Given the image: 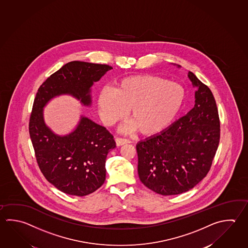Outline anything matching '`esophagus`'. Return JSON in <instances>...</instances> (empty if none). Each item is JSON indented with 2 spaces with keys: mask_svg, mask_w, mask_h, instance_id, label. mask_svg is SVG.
Segmentation results:
<instances>
[{
  "mask_svg": "<svg viewBox=\"0 0 248 248\" xmlns=\"http://www.w3.org/2000/svg\"><path fill=\"white\" fill-rule=\"evenodd\" d=\"M128 143H130V141L126 140V139H122V138H117L116 139V144H117V146L128 144Z\"/></svg>",
  "mask_w": 248,
  "mask_h": 248,
  "instance_id": "obj_1",
  "label": "esophagus"
}]
</instances>
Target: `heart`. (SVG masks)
Instances as JSON below:
<instances>
[{"label":"heart","instance_id":"b5f03b06","mask_svg":"<svg viewBox=\"0 0 248 248\" xmlns=\"http://www.w3.org/2000/svg\"><path fill=\"white\" fill-rule=\"evenodd\" d=\"M185 96V89L177 82L157 75H132L120 79L114 89H103L99 94V113L105 124L113 125L130 108L131 121L127 128L154 135L173 121Z\"/></svg>","mask_w":248,"mask_h":248}]
</instances>
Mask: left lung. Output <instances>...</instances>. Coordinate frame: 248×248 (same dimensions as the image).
<instances>
[{"mask_svg": "<svg viewBox=\"0 0 248 248\" xmlns=\"http://www.w3.org/2000/svg\"><path fill=\"white\" fill-rule=\"evenodd\" d=\"M196 104L172 125L136 146L141 183L163 196L191 189L209 173L219 145L220 120L213 93L192 72Z\"/></svg>", "mask_w": 248, "mask_h": 248, "instance_id": "1", "label": "left lung"}]
</instances>
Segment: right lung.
Returning a JSON list of instances; mask_svg holds the SVG:
<instances>
[{
  "label": "right lung",
  "instance_id": "obj_1",
  "mask_svg": "<svg viewBox=\"0 0 248 248\" xmlns=\"http://www.w3.org/2000/svg\"><path fill=\"white\" fill-rule=\"evenodd\" d=\"M110 69L108 65L71 61L43 82L34 99L29 132L36 159L47 181L65 194L87 196L103 185L106 157L116 142L105 127L85 117L70 134L56 135L46 125L43 108L63 93L89 106L90 88Z\"/></svg>",
  "mask_w": 248,
  "mask_h": 248
}]
</instances>
